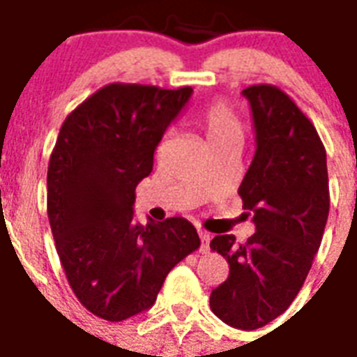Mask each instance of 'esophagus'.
I'll use <instances>...</instances> for the list:
<instances>
[{"mask_svg":"<svg viewBox=\"0 0 357 357\" xmlns=\"http://www.w3.org/2000/svg\"><path fill=\"white\" fill-rule=\"evenodd\" d=\"M198 236H200V251L208 252L209 241H211V238H209V234H206V232H202V230H200V232H198Z\"/></svg>","mask_w":357,"mask_h":357,"instance_id":"obj_1","label":"esophagus"}]
</instances>
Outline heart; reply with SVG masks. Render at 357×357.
Here are the masks:
<instances>
[{"label": "heart", "instance_id": "b5f03b06", "mask_svg": "<svg viewBox=\"0 0 357 357\" xmlns=\"http://www.w3.org/2000/svg\"><path fill=\"white\" fill-rule=\"evenodd\" d=\"M198 121L209 148L227 142H243V125L225 102H209L200 112ZM162 146L159 149H162Z\"/></svg>", "mask_w": 357, "mask_h": 357}]
</instances>
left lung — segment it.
<instances>
[{"label": "left lung", "mask_w": 357, "mask_h": 357, "mask_svg": "<svg viewBox=\"0 0 357 357\" xmlns=\"http://www.w3.org/2000/svg\"><path fill=\"white\" fill-rule=\"evenodd\" d=\"M257 151L239 197L257 232L245 243L215 236L228 279L209 296L215 317L238 330H258L287 311L312 266L330 213L326 149L314 125L275 86L243 89Z\"/></svg>", "instance_id": "1"}]
</instances>
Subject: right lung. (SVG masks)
<instances>
[{"label": "right lung", "mask_w": 357, "mask_h": 357, "mask_svg": "<svg viewBox=\"0 0 357 357\" xmlns=\"http://www.w3.org/2000/svg\"><path fill=\"white\" fill-rule=\"evenodd\" d=\"M192 88L108 84L67 116L48 165V219L82 305L121 322L153 305L170 269L200 247L183 217L136 225L135 189Z\"/></svg>", "instance_id": "add662e5"}]
</instances>
